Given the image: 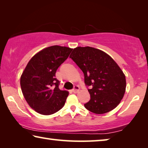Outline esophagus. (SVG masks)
<instances>
[{
	"label": "esophagus",
	"instance_id": "esophagus-1",
	"mask_svg": "<svg viewBox=\"0 0 148 148\" xmlns=\"http://www.w3.org/2000/svg\"><path fill=\"white\" fill-rule=\"evenodd\" d=\"M79 87L78 86H75L74 87V89H72V92H73L74 93H76V92L79 91Z\"/></svg>",
	"mask_w": 148,
	"mask_h": 148
}]
</instances>
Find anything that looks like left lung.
<instances>
[{
  "label": "left lung",
  "mask_w": 148,
  "mask_h": 148,
  "mask_svg": "<svg viewBox=\"0 0 148 148\" xmlns=\"http://www.w3.org/2000/svg\"><path fill=\"white\" fill-rule=\"evenodd\" d=\"M84 74V82L91 97L84 104L97 114L110 112L124 96L125 76L114 59L105 52L91 47H77L70 56Z\"/></svg>",
  "instance_id": "1"
}]
</instances>
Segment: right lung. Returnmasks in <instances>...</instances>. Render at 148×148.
I'll list each match as a JSON object with an SVG mask.
<instances>
[{"label": "right lung", "mask_w": 148, "mask_h": 148, "mask_svg": "<svg viewBox=\"0 0 148 148\" xmlns=\"http://www.w3.org/2000/svg\"><path fill=\"white\" fill-rule=\"evenodd\" d=\"M72 49L53 46L46 47L32 57L20 79L26 101L32 109L42 115H51L64 106L69 92L59 88L56 73L68 58Z\"/></svg>", "instance_id": "1"}]
</instances>
